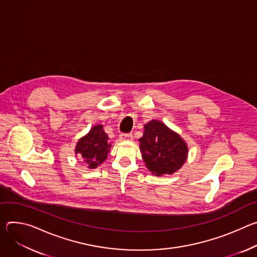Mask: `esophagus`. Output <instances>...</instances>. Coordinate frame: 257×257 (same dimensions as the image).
<instances>
[{
  "label": "esophagus",
  "instance_id": "34e87169",
  "mask_svg": "<svg viewBox=\"0 0 257 257\" xmlns=\"http://www.w3.org/2000/svg\"><path fill=\"white\" fill-rule=\"evenodd\" d=\"M120 141H133L134 136L132 134H121L119 136Z\"/></svg>",
  "mask_w": 257,
  "mask_h": 257
}]
</instances>
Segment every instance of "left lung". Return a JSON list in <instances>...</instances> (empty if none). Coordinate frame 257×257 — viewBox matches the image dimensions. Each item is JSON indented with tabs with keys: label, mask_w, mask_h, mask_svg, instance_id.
<instances>
[{
	"label": "left lung",
	"mask_w": 257,
	"mask_h": 257,
	"mask_svg": "<svg viewBox=\"0 0 257 257\" xmlns=\"http://www.w3.org/2000/svg\"><path fill=\"white\" fill-rule=\"evenodd\" d=\"M144 128L140 150L147 168L157 177L176 173L188 156L186 142L159 120H151Z\"/></svg>",
	"instance_id": "left-lung-1"
}]
</instances>
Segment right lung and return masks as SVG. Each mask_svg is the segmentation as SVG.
Masks as SVG:
<instances>
[{"label":"right lung","mask_w":257,"mask_h":257,"mask_svg":"<svg viewBox=\"0 0 257 257\" xmlns=\"http://www.w3.org/2000/svg\"><path fill=\"white\" fill-rule=\"evenodd\" d=\"M108 136L102 124H97L78 140L75 146V154L79 155L88 164L89 168H97L107 158L111 144L108 143Z\"/></svg>","instance_id":"right-lung-1"}]
</instances>
